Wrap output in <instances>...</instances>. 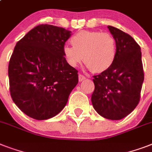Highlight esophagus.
Wrapping results in <instances>:
<instances>
[{
	"instance_id": "esophagus-1",
	"label": "esophagus",
	"mask_w": 152,
	"mask_h": 152,
	"mask_svg": "<svg viewBox=\"0 0 152 152\" xmlns=\"http://www.w3.org/2000/svg\"><path fill=\"white\" fill-rule=\"evenodd\" d=\"M85 79H86V77L83 76V75H82V74H79V80H80V82L84 80Z\"/></svg>"
}]
</instances>
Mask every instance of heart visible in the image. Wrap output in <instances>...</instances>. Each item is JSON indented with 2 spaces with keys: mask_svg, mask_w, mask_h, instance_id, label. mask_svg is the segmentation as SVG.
I'll list each match as a JSON object with an SVG mask.
<instances>
[{
  "mask_svg": "<svg viewBox=\"0 0 152 152\" xmlns=\"http://www.w3.org/2000/svg\"><path fill=\"white\" fill-rule=\"evenodd\" d=\"M72 47L64 46L67 63L76 67L83 60L95 73H101L112 66L117 54V44L111 34L101 31H81L70 39Z\"/></svg>",
  "mask_w": 152,
  "mask_h": 152,
  "instance_id": "1",
  "label": "heart"
}]
</instances>
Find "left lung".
I'll return each mask as SVG.
<instances>
[{
  "label": "left lung",
  "mask_w": 152,
  "mask_h": 152,
  "mask_svg": "<svg viewBox=\"0 0 152 152\" xmlns=\"http://www.w3.org/2000/svg\"><path fill=\"white\" fill-rule=\"evenodd\" d=\"M117 44V54L112 66L94 76L93 107L110 120H121L138 105L144 75L140 47L132 37L108 26Z\"/></svg>",
  "instance_id": "1"
}]
</instances>
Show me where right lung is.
Masks as SVG:
<instances>
[{"label": "right lung", "mask_w": 152, "mask_h": 152, "mask_svg": "<svg viewBox=\"0 0 152 152\" xmlns=\"http://www.w3.org/2000/svg\"><path fill=\"white\" fill-rule=\"evenodd\" d=\"M71 33L40 24L15 45L8 64L11 97L30 118L46 120L58 114L78 83V71L63 54Z\"/></svg>", "instance_id": "1"}]
</instances>
